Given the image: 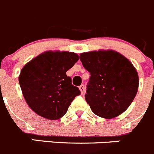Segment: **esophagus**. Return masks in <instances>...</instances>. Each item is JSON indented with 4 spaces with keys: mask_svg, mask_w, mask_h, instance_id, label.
Returning a JSON list of instances; mask_svg holds the SVG:
<instances>
[{
    "mask_svg": "<svg viewBox=\"0 0 154 154\" xmlns=\"http://www.w3.org/2000/svg\"><path fill=\"white\" fill-rule=\"evenodd\" d=\"M79 90H80V91H81L82 94H83V93L85 92V87H84V85H80V86L79 87Z\"/></svg>",
    "mask_w": 154,
    "mask_h": 154,
    "instance_id": "1",
    "label": "esophagus"
}]
</instances>
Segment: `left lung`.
Instances as JSON below:
<instances>
[{
    "instance_id": "left-lung-1",
    "label": "left lung",
    "mask_w": 154,
    "mask_h": 154,
    "mask_svg": "<svg viewBox=\"0 0 154 154\" xmlns=\"http://www.w3.org/2000/svg\"><path fill=\"white\" fill-rule=\"evenodd\" d=\"M79 58L91 75L85 98L93 113L111 119L126 111L139 85L132 63L113 50L81 53Z\"/></svg>"
}]
</instances>
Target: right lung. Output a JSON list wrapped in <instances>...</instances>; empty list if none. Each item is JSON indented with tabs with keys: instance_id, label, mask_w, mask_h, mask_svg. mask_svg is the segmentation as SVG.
<instances>
[{
	"instance_id": "obj_1",
	"label": "right lung",
	"mask_w": 154,
	"mask_h": 154,
	"mask_svg": "<svg viewBox=\"0 0 154 154\" xmlns=\"http://www.w3.org/2000/svg\"><path fill=\"white\" fill-rule=\"evenodd\" d=\"M78 60L76 53L47 51L23 68L20 85L27 105L38 115L49 120L60 119L81 94L66 75Z\"/></svg>"
}]
</instances>
